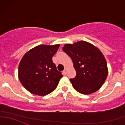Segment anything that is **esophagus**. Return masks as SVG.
I'll return each mask as SVG.
<instances>
[{"label":"esophagus","mask_w":125,"mask_h":125,"mask_svg":"<svg viewBox=\"0 0 125 125\" xmlns=\"http://www.w3.org/2000/svg\"><path fill=\"white\" fill-rule=\"evenodd\" d=\"M66 72H67V70H66V69H65V70L63 71V73L64 75H66Z\"/></svg>","instance_id":"34e87169"}]
</instances>
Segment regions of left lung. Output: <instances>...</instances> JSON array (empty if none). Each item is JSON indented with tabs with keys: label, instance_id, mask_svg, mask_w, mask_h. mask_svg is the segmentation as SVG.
I'll return each instance as SVG.
<instances>
[{
	"label": "left lung",
	"instance_id": "obj_1",
	"mask_svg": "<svg viewBox=\"0 0 125 125\" xmlns=\"http://www.w3.org/2000/svg\"><path fill=\"white\" fill-rule=\"evenodd\" d=\"M71 58L76 75L70 79L73 86L79 93L89 94L99 90L108 75V68L101 51L85 41L66 44L62 48Z\"/></svg>",
	"mask_w": 125,
	"mask_h": 125
}]
</instances>
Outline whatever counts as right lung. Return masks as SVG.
Segmentation results:
<instances>
[{"mask_svg":"<svg viewBox=\"0 0 125 125\" xmlns=\"http://www.w3.org/2000/svg\"><path fill=\"white\" fill-rule=\"evenodd\" d=\"M60 45H41L25 54L19 66V78L31 93L46 95L56 88L63 77L52 62Z\"/></svg>","mask_w":125,"mask_h":125,"instance_id":"1","label":"right lung"}]
</instances>
